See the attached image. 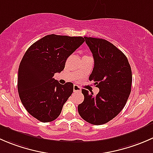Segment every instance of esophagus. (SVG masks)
Masks as SVG:
<instances>
[{
	"instance_id": "1",
	"label": "esophagus",
	"mask_w": 153,
	"mask_h": 153,
	"mask_svg": "<svg viewBox=\"0 0 153 153\" xmlns=\"http://www.w3.org/2000/svg\"><path fill=\"white\" fill-rule=\"evenodd\" d=\"M73 91L75 92H79L81 91V89L80 86H78V85H74L73 86Z\"/></svg>"
}]
</instances>
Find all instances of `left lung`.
Returning a JSON list of instances; mask_svg holds the SVG:
<instances>
[{"instance_id": "8db88e82", "label": "left lung", "mask_w": 153, "mask_h": 153, "mask_svg": "<svg viewBox=\"0 0 153 153\" xmlns=\"http://www.w3.org/2000/svg\"><path fill=\"white\" fill-rule=\"evenodd\" d=\"M84 38L95 63L89 79L95 82L99 92L94 96L92 92L82 89L84 100L78 110L84 121L101 125L113 119L124 107L131 92L132 70L126 55L110 42Z\"/></svg>"}]
</instances>
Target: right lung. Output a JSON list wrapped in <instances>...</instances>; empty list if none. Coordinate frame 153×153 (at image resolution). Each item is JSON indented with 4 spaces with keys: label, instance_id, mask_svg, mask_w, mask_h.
<instances>
[{
    "label": "right lung",
    "instance_id": "add662e5",
    "mask_svg": "<svg viewBox=\"0 0 153 153\" xmlns=\"http://www.w3.org/2000/svg\"><path fill=\"white\" fill-rule=\"evenodd\" d=\"M85 41L83 37L52 34L34 43L18 68L20 99L31 115L41 122L56 119L73 92V84H61L53 78L65 67L68 57Z\"/></svg>",
    "mask_w": 153,
    "mask_h": 153
}]
</instances>
